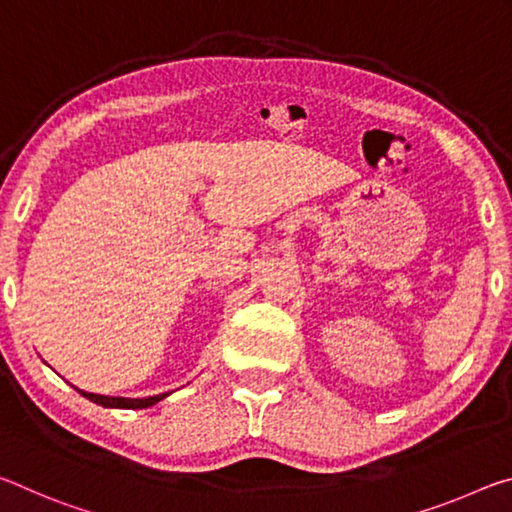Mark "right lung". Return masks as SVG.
Masks as SVG:
<instances>
[{"label": "right lung", "mask_w": 512, "mask_h": 512, "mask_svg": "<svg viewBox=\"0 0 512 512\" xmlns=\"http://www.w3.org/2000/svg\"><path fill=\"white\" fill-rule=\"evenodd\" d=\"M83 397L95 401V404L104 406V408H149L158 404V401L165 399L170 392H163V395H154V397H145V399H129V397H106V395H95V392H83L79 390Z\"/></svg>", "instance_id": "right-lung-1"}]
</instances>
